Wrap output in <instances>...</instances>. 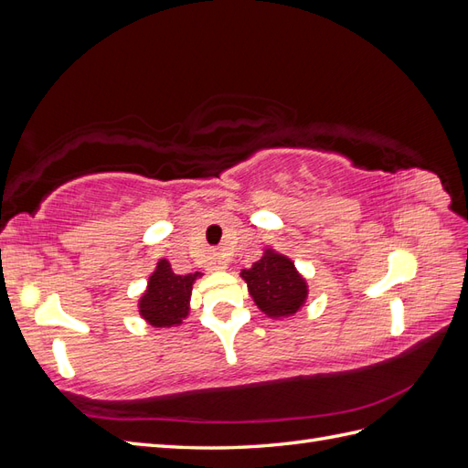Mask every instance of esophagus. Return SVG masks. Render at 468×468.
I'll return each mask as SVG.
<instances>
[{
  "instance_id": "obj_1",
  "label": "esophagus",
  "mask_w": 468,
  "mask_h": 468,
  "mask_svg": "<svg viewBox=\"0 0 468 468\" xmlns=\"http://www.w3.org/2000/svg\"><path fill=\"white\" fill-rule=\"evenodd\" d=\"M208 269H210V271H224L226 261L222 260L220 253H210V256H208Z\"/></svg>"
}]
</instances>
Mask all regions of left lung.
I'll return each mask as SVG.
<instances>
[{
  "instance_id": "left-lung-1",
  "label": "left lung",
  "mask_w": 468,
  "mask_h": 468,
  "mask_svg": "<svg viewBox=\"0 0 468 468\" xmlns=\"http://www.w3.org/2000/svg\"><path fill=\"white\" fill-rule=\"evenodd\" d=\"M250 296L269 318L294 316L308 299L306 279L294 261L273 248H265L263 256L250 269H242Z\"/></svg>"
}]
</instances>
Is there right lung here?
<instances>
[{"mask_svg":"<svg viewBox=\"0 0 468 468\" xmlns=\"http://www.w3.org/2000/svg\"><path fill=\"white\" fill-rule=\"evenodd\" d=\"M203 277L195 271L187 275L174 273L172 263L160 260L154 273L148 277V285L138 299V313L152 328H172L189 316V303L193 282Z\"/></svg>","mask_w":468,"mask_h":468,"instance_id":"right-lung-1","label":"right lung"}]
</instances>
